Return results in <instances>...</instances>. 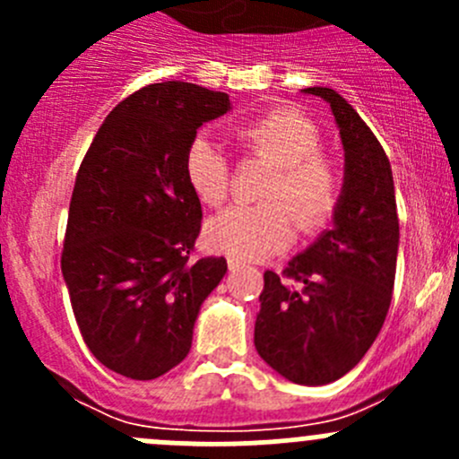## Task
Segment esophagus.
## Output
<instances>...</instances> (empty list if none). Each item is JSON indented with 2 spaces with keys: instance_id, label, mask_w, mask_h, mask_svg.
Listing matches in <instances>:
<instances>
[{
  "instance_id": "34e87169",
  "label": "esophagus",
  "mask_w": 459,
  "mask_h": 459,
  "mask_svg": "<svg viewBox=\"0 0 459 459\" xmlns=\"http://www.w3.org/2000/svg\"><path fill=\"white\" fill-rule=\"evenodd\" d=\"M244 264L239 262V259H229V271L230 273H235V271H239V268H242Z\"/></svg>"
}]
</instances>
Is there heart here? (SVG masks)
<instances>
[{"mask_svg": "<svg viewBox=\"0 0 459 459\" xmlns=\"http://www.w3.org/2000/svg\"><path fill=\"white\" fill-rule=\"evenodd\" d=\"M230 137L247 157L275 166L259 191L262 204L235 206L206 224V244L233 259H264L286 251L299 233L316 235L331 224L342 197L337 166L322 155V135L295 108H271L230 126ZM184 178L204 206L229 200L233 169L229 157L197 133L184 152Z\"/></svg>", "mask_w": 459, "mask_h": 459, "instance_id": "1", "label": "heart"}]
</instances>
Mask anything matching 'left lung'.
Returning <instances> with one entry per match:
<instances>
[{
  "instance_id": "8db88e82",
  "label": "left lung",
  "mask_w": 459,
  "mask_h": 459,
  "mask_svg": "<svg viewBox=\"0 0 459 459\" xmlns=\"http://www.w3.org/2000/svg\"><path fill=\"white\" fill-rule=\"evenodd\" d=\"M331 104L344 143V188L335 226L277 273H264L255 319L259 358L304 386L340 379L364 358L386 319L400 244L388 157L353 106L311 86Z\"/></svg>"
}]
</instances>
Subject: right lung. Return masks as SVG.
Wrapping results in <instances>:
<instances>
[{
	"label": "right lung",
	"instance_id": "add662e5",
	"mask_svg": "<svg viewBox=\"0 0 459 459\" xmlns=\"http://www.w3.org/2000/svg\"><path fill=\"white\" fill-rule=\"evenodd\" d=\"M230 108L226 92L148 84L119 101L82 160L62 273L88 351L110 371L155 379L191 351L224 257L191 259L202 204L184 178L197 128Z\"/></svg>",
	"mask_w": 459,
	"mask_h": 459
}]
</instances>
